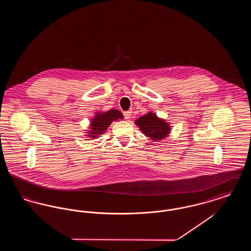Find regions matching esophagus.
<instances>
[{
  "label": "esophagus",
  "instance_id": "esophagus-1",
  "mask_svg": "<svg viewBox=\"0 0 251 251\" xmlns=\"http://www.w3.org/2000/svg\"><path fill=\"white\" fill-rule=\"evenodd\" d=\"M123 116H124V118H125L126 120H129L131 116V111H126V112H124V113H123Z\"/></svg>",
  "mask_w": 251,
  "mask_h": 251
}]
</instances>
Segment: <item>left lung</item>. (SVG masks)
<instances>
[{
    "instance_id": "obj_1",
    "label": "left lung",
    "mask_w": 251,
    "mask_h": 251,
    "mask_svg": "<svg viewBox=\"0 0 251 251\" xmlns=\"http://www.w3.org/2000/svg\"><path fill=\"white\" fill-rule=\"evenodd\" d=\"M144 134L153 141H160L167 137L170 127L165 120L157 118L155 114L149 113L135 121Z\"/></svg>"
}]
</instances>
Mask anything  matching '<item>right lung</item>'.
I'll use <instances>...</instances> for the list:
<instances>
[{
  "label": "right lung",
  "instance_id": "obj_1",
  "mask_svg": "<svg viewBox=\"0 0 251 251\" xmlns=\"http://www.w3.org/2000/svg\"><path fill=\"white\" fill-rule=\"evenodd\" d=\"M123 119L122 114L119 110H109L105 113H99L96 114L95 119L91 121V130L89 131V137H97L99 134H102L106 131L108 126L114 120Z\"/></svg>",
  "mask_w": 251,
  "mask_h": 251
}]
</instances>
